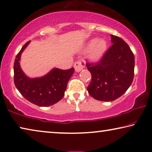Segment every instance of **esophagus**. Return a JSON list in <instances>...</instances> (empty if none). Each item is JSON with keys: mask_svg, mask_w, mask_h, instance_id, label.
<instances>
[{"mask_svg": "<svg viewBox=\"0 0 152 152\" xmlns=\"http://www.w3.org/2000/svg\"><path fill=\"white\" fill-rule=\"evenodd\" d=\"M85 61H78L75 63H74V69H75L76 72H80L81 70L85 68Z\"/></svg>", "mask_w": 152, "mask_h": 152, "instance_id": "34e87169", "label": "esophagus"}]
</instances>
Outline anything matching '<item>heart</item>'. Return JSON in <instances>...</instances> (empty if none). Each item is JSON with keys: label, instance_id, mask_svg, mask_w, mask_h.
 Wrapping results in <instances>:
<instances>
[{"label": "heart", "instance_id": "heart-1", "mask_svg": "<svg viewBox=\"0 0 152 152\" xmlns=\"http://www.w3.org/2000/svg\"><path fill=\"white\" fill-rule=\"evenodd\" d=\"M107 48V42L103 38L89 40L84 47V51H89V59L96 61L102 57Z\"/></svg>", "mask_w": 152, "mask_h": 152}]
</instances>
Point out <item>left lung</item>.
Returning a JSON list of instances; mask_svg holds the SVG:
<instances>
[{"label":"left lung","mask_w":152,"mask_h":152,"mask_svg":"<svg viewBox=\"0 0 152 152\" xmlns=\"http://www.w3.org/2000/svg\"><path fill=\"white\" fill-rule=\"evenodd\" d=\"M113 45L97 63H87L91 74L87 87L97 100L110 102L125 93L134 78V56L130 48L117 36L110 35Z\"/></svg>","instance_id":"obj_1"}]
</instances>
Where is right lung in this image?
I'll use <instances>...</instances> for the list:
<instances>
[{"instance_id":"right-lung-1","label":"right lung","mask_w":152,"mask_h":152,"mask_svg":"<svg viewBox=\"0 0 152 152\" xmlns=\"http://www.w3.org/2000/svg\"><path fill=\"white\" fill-rule=\"evenodd\" d=\"M31 41L24 45L15 57L13 71L14 83L24 98L39 106L54 104L64 96L67 85L73 75L74 68L63 70L54 68L46 75L31 78L26 76L20 65V56Z\"/></svg>"}]
</instances>
